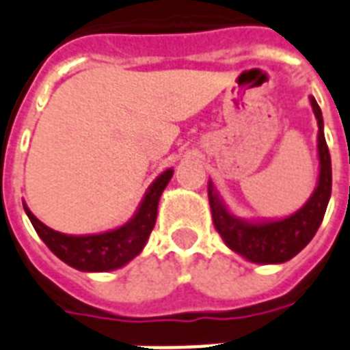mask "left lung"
<instances>
[{"mask_svg":"<svg viewBox=\"0 0 350 350\" xmlns=\"http://www.w3.org/2000/svg\"><path fill=\"white\" fill-rule=\"evenodd\" d=\"M310 105L317 120L319 175L314 193L297 212L278 219H243L228 210L221 196L214 188V183L208 180V203L215 230L230 251L253 264H284L293 258L314 238L323 221V215L327 212L332 191V165L325 142L321 109L314 96H310Z\"/></svg>","mask_w":350,"mask_h":350,"instance_id":"8db88e82","label":"left lung"}]
</instances>
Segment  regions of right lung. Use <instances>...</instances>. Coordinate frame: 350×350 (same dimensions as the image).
I'll return each instance as SVG.
<instances>
[{
	"label": "right lung",
	"mask_w": 350,
	"mask_h": 350,
	"mask_svg": "<svg viewBox=\"0 0 350 350\" xmlns=\"http://www.w3.org/2000/svg\"><path fill=\"white\" fill-rule=\"evenodd\" d=\"M172 177L173 167L164 170L149 185L146 196L142 197L138 208L127 223L97 234H64L44 225L25 203L23 210L29 221L33 223L36 234L40 236V240L64 264L86 273L114 271L127 265L144 251L157 223L160 196Z\"/></svg>",
	"instance_id": "1"
}]
</instances>
